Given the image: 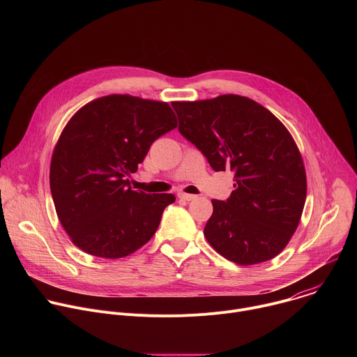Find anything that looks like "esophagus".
<instances>
[{
    "instance_id": "esophagus-1",
    "label": "esophagus",
    "mask_w": 357,
    "mask_h": 357,
    "mask_svg": "<svg viewBox=\"0 0 357 357\" xmlns=\"http://www.w3.org/2000/svg\"><path fill=\"white\" fill-rule=\"evenodd\" d=\"M178 197H179V199H182V200L189 202V200L196 199V195H189V193H183V192H181V193H178Z\"/></svg>"
}]
</instances>
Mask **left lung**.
Instances as JSON below:
<instances>
[{
    "label": "left lung",
    "instance_id": "1",
    "mask_svg": "<svg viewBox=\"0 0 357 357\" xmlns=\"http://www.w3.org/2000/svg\"><path fill=\"white\" fill-rule=\"evenodd\" d=\"M179 132L216 171L234 172L227 200H212L205 237L225 259L252 266L268 261L295 233L307 197L299 149L285 126L256 101L223 94L174 101Z\"/></svg>",
    "mask_w": 357,
    "mask_h": 357
}]
</instances>
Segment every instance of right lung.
Instances as JSON below:
<instances>
[{
	"mask_svg": "<svg viewBox=\"0 0 357 357\" xmlns=\"http://www.w3.org/2000/svg\"><path fill=\"white\" fill-rule=\"evenodd\" d=\"M168 103L110 94L83 106L63 128L50 161V192L75 245L103 259L130 256L155 234L172 193L132 190L157 138L176 128Z\"/></svg>",
	"mask_w": 357,
	"mask_h": 357,
	"instance_id": "obj_1",
	"label": "right lung"
}]
</instances>
